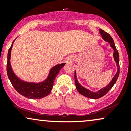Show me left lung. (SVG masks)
I'll return each instance as SVG.
<instances>
[{
	"label": "left lung",
	"instance_id": "8db88e82",
	"mask_svg": "<svg viewBox=\"0 0 131 131\" xmlns=\"http://www.w3.org/2000/svg\"><path fill=\"white\" fill-rule=\"evenodd\" d=\"M99 31H100V34L102 35V38L104 39L105 41L108 42L110 44V46L114 50V53H113V57L116 63V65L118 67V71H117L116 74L115 76H114L113 78L112 79V81L110 82V84L107 85L106 87H105L103 89H102L100 91L97 92H92L90 91L89 90L87 89L84 88V87L81 86V85L79 84V83H78V81L76 79V71L74 72V80H75V84H76V89L77 91L79 92V94H81L82 95L85 96V97H88V98L90 99H97L100 98V97L104 96L106 93L108 92L112 88V87L113 86L114 84L116 82L117 79H118V78L119 76V53L118 50H117L116 48L115 43H114V40L113 39V38L111 37V36L108 33L106 32L105 31H103L101 29H99Z\"/></svg>",
	"mask_w": 131,
	"mask_h": 131
}]
</instances>
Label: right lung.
I'll list each match as a JSON object with an SVG mask.
<instances>
[{
	"label": "right lung",
	"mask_w": 131,
	"mask_h": 131,
	"mask_svg": "<svg viewBox=\"0 0 131 131\" xmlns=\"http://www.w3.org/2000/svg\"><path fill=\"white\" fill-rule=\"evenodd\" d=\"M14 41L15 40H13L12 44L8 50L7 64V75L13 88L15 89L19 94L29 99H39L48 95L53 88L54 80L55 79L56 76L58 74L60 70L64 67L65 63H64L57 64L52 68L47 79L42 82L32 83L23 81L18 78L17 76L14 74L10 64V59L11 56V50Z\"/></svg>",
	"instance_id": "add662e5"
}]
</instances>
